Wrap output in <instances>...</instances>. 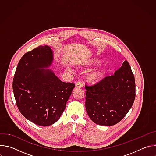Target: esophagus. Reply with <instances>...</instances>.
<instances>
[{
  "label": "esophagus",
  "instance_id": "1",
  "mask_svg": "<svg viewBox=\"0 0 156 156\" xmlns=\"http://www.w3.org/2000/svg\"><path fill=\"white\" fill-rule=\"evenodd\" d=\"M76 87H78V88L83 87V84L81 83V82H80V81L76 82Z\"/></svg>",
  "mask_w": 156,
  "mask_h": 156
}]
</instances>
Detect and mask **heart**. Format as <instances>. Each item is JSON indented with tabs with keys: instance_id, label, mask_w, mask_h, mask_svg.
<instances>
[{
	"instance_id": "obj_1",
	"label": "heart",
	"mask_w": 156,
	"mask_h": 156,
	"mask_svg": "<svg viewBox=\"0 0 156 156\" xmlns=\"http://www.w3.org/2000/svg\"><path fill=\"white\" fill-rule=\"evenodd\" d=\"M99 63V61L96 58L91 59L90 62H88V65L90 66H94L95 65H97ZM70 72H73L72 69L68 68L67 69ZM106 72V69L104 67V66H101L98 67L97 69L93 70L91 73H89L87 76V80L91 82V83H96L99 80H101L104 76L105 73Z\"/></svg>"
}]
</instances>
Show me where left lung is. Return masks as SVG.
<instances>
[{"label": "left lung", "instance_id": "left-lung-1", "mask_svg": "<svg viewBox=\"0 0 156 156\" xmlns=\"http://www.w3.org/2000/svg\"><path fill=\"white\" fill-rule=\"evenodd\" d=\"M85 88L86 112L99 125L112 126L120 122L135 99V77L126 60L113 75Z\"/></svg>", "mask_w": 156, "mask_h": 156}]
</instances>
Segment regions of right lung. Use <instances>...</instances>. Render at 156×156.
<instances>
[{
  "label": "right lung",
  "mask_w": 156,
  "mask_h": 156,
  "mask_svg": "<svg viewBox=\"0 0 156 156\" xmlns=\"http://www.w3.org/2000/svg\"><path fill=\"white\" fill-rule=\"evenodd\" d=\"M54 53L39 46L23 55L18 63L13 91L21 114L42 126L55 123L64 111L75 84L61 81L51 69Z\"/></svg>",
  "instance_id": "add662e5"
}]
</instances>
